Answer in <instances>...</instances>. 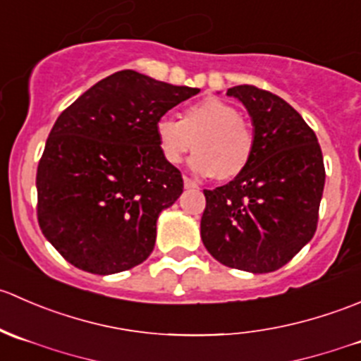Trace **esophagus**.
Instances as JSON below:
<instances>
[{
  "label": "esophagus",
  "mask_w": 361,
  "mask_h": 361,
  "mask_svg": "<svg viewBox=\"0 0 361 361\" xmlns=\"http://www.w3.org/2000/svg\"><path fill=\"white\" fill-rule=\"evenodd\" d=\"M183 183H185V187H187V188H194V187H197V181L192 180V178H188V176H185V178H183Z\"/></svg>",
  "instance_id": "esophagus-1"
}]
</instances>
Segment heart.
<instances>
[{
    "instance_id": "obj_1",
    "label": "heart",
    "mask_w": 361,
    "mask_h": 361,
    "mask_svg": "<svg viewBox=\"0 0 361 361\" xmlns=\"http://www.w3.org/2000/svg\"><path fill=\"white\" fill-rule=\"evenodd\" d=\"M155 137L162 157L178 164L194 148L192 169L218 181L245 173L255 152V129L234 104L206 97L188 104L180 120L160 116Z\"/></svg>"
}]
</instances>
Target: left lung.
<instances>
[{
    "label": "left lung",
    "mask_w": 361,
    "mask_h": 361,
    "mask_svg": "<svg viewBox=\"0 0 361 361\" xmlns=\"http://www.w3.org/2000/svg\"><path fill=\"white\" fill-rule=\"evenodd\" d=\"M255 126L250 166L227 185L204 190L201 238L220 264L278 271L314 235L325 164L314 130L285 99L255 85L227 90Z\"/></svg>",
    "instance_id": "8db88e82"
}]
</instances>
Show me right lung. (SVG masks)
Masks as SVG:
<instances>
[{
	"mask_svg": "<svg viewBox=\"0 0 361 361\" xmlns=\"http://www.w3.org/2000/svg\"><path fill=\"white\" fill-rule=\"evenodd\" d=\"M197 92L123 69L61 113L36 171V214L69 264L104 276L150 257L160 211L183 192L155 122Z\"/></svg>",
	"mask_w": 361,
	"mask_h": 361,
	"instance_id": "right-lung-1",
	"label": "right lung"
}]
</instances>
